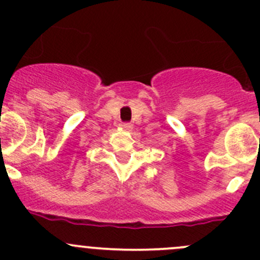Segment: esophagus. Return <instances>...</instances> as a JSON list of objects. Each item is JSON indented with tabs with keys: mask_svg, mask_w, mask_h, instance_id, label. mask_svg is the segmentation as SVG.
Instances as JSON below:
<instances>
[{
	"mask_svg": "<svg viewBox=\"0 0 260 260\" xmlns=\"http://www.w3.org/2000/svg\"><path fill=\"white\" fill-rule=\"evenodd\" d=\"M122 128L123 129H125V131H129V129H132V124H131V123H122Z\"/></svg>",
	"mask_w": 260,
	"mask_h": 260,
	"instance_id": "1",
	"label": "esophagus"
}]
</instances>
